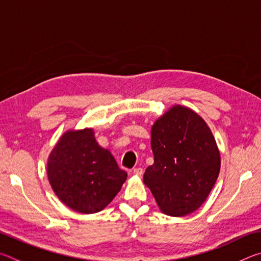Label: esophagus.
<instances>
[{
  "mask_svg": "<svg viewBox=\"0 0 261 261\" xmlns=\"http://www.w3.org/2000/svg\"><path fill=\"white\" fill-rule=\"evenodd\" d=\"M134 174H135L136 176H141V175L144 174L143 168H140V167H138V168H135V169H134Z\"/></svg>",
  "mask_w": 261,
  "mask_h": 261,
  "instance_id": "34e87169",
  "label": "esophagus"
}]
</instances>
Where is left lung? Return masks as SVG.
I'll use <instances>...</instances> for the list:
<instances>
[{
	"label": "left lung",
	"instance_id": "left-lung-1",
	"mask_svg": "<svg viewBox=\"0 0 261 261\" xmlns=\"http://www.w3.org/2000/svg\"><path fill=\"white\" fill-rule=\"evenodd\" d=\"M154 163L144 183L158 206L170 216H184L204 204L220 173L221 159L206 122L190 108L174 106L151 130Z\"/></svg>",
	"mask_w": 261,
	"mask_h": 261
}]
</instances>
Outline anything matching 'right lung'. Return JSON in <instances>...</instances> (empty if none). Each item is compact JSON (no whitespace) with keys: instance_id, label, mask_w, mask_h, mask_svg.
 <instances>
[{"instance_id":"add662e5","label":"right lung","mask_w":261,"mask_h":261,"mask_svg":"<svg viewBox=\"0 0 261 261\" xmlns=\"http://www.w3.org/2000/svg\"><path fill=\"white\" fill-rule=\"evenodd\" d=\"M47 174L60 200L84 214L102 211L127 177L96 143L93 129L65 132L48 158Z\"/></svg>"}]
</instances>
